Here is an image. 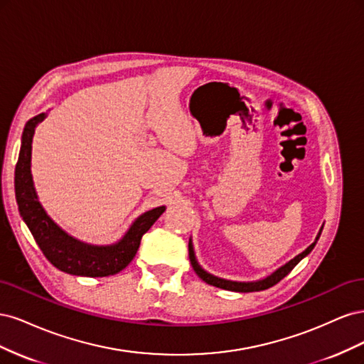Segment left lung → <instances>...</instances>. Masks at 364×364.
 Returning <instances> with one entry per match:
<instances>
[{
  "label": "left lung",
  "instance_id": "8db88e82",
  "mask_svg": "<svg viewBox=\"0 0 364 364\" xmlns=\"http://www.w3.org/2000/svg\"><path fill=\"white\" fill-rule=\"evenodd\" d=\"M322 232V229H321ZM321 232H318L316 241L318 240V237H321ZM316 241L311 245L308 246L302 253H299L296 258H293L291 261H289L285 266H282L281 269H278L277 272H274L273 274H270L269 278L262 279V281H258V282H234V281H226V279H220L217 277H213V274L206 273L199 264H197L196 261V257H194V250H193V246L191 243L188 245V253H190V261H191V266L194 269V272L197 273V277H199L200 279H203L206 284H211L214 285V287H218V289H223V290H230V291H241V293H249V291H259V290H266V289H270L273 287L274 284H278L281 279H284L287 274L296 267V264L299 262L304 257H306L308 253H310L314 246H316Z\"/></svg>",
  "mask_w": 364,
  "mask_h": 364
}]
</instances>
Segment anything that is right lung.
Returning a JSON list of instances; mask_svg holds the SVG:
<instances>
[{"label": "right lung", "mask_w": 364, "mask_h": 364, "mask_svg": "<svg viewBox=\"0 0 364 364\" xmlns=\"http://www.w3.org/2000/svg\"><path fill=\"white\" fill-rule=\"evenodd\" d=\"M43 118H46L43 114L36 115L24 127L23 146H21L15 168V194L19 213L39 249L54 267L65 273L77 274V277L98 278L115 274L127 267V264L134 259L139 249L142 235L161 217L165 211V206L155 208L142 214L132 225L124 238L114 246H90L65 234L43 211L38 202L35 188H33L30 173L31 141L33 135H35V129Z\"/></svg>", "instance_id": "obj_1"}]
</instances>
